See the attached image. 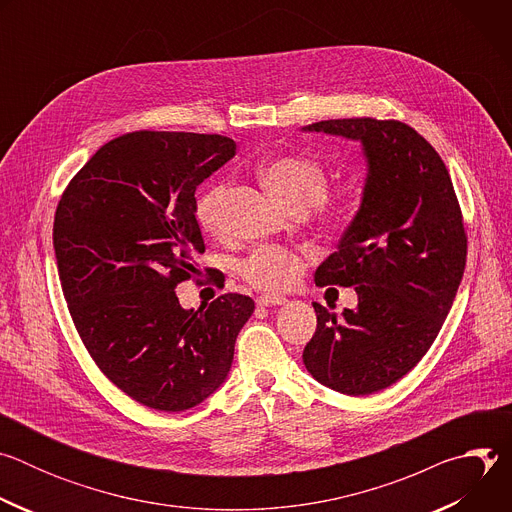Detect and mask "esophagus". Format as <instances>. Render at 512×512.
I'll return each instance as SVG.
<instances>
[{"instance_id":"obj_1","label":"esophagus","mask_w":512,"mask_h":512,"mask_svg":"<svg viewBox=\"0 0 512 512\" xmlns=\"http://www.w3.org/2000/svg\"><path fill=\"white\" fill-rule=\"evenodd\" d=\"M285 302L287 300L283 296H275V294H265V296L257 298V306H263V308H267V306H281Z\"/></svg>"}]
</instances>
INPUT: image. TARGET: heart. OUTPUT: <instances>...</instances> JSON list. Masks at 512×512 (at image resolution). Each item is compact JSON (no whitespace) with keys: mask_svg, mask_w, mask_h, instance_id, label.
<instances>
[{"mask_svg":"<svg viewBox=\"0 0 512 512\" xmlns=\"http://www.w3.org/2000/svg\"><path fill=\"white\" fill-rule=\"evenodd\" d=\"M261 178L269 194L287 210H310L316 208L320 223L328 229H346L358 214L360 198L354 192H340L326 196L328 172L310 156L287 154L269 160L261 168ZM229 188L225 184H214L204 188L194 204L198 223L216 233L223 229V204ZM300 257L283 247L263 245L257 247L249 257L239 263L241 277L257 289L277 291L294 283L300 275Z\"/></svg>","mask_w":512,"mask_h":512,"instance_id":"heart-1","label":"heart"}]
</instances>
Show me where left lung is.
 <instances>
[{
    "label": "left lung",
    "instance_id": "obj_1",
    "mask_svg": "<svg viewBox=\"0 0 512 512\" xmlns=\"http://www.w3.org/2000/svg\"><path fill=\"white\" fill-rule=\"evenodd\" d=\"M362 143L369 174L352 225L318 269V285H354L356 310L312 304L318 328L304 364L322 385L371 395L425 356L454 304L468 237L452 178L431 143L395 119H328L306 127Z\"/></svg>",
    "mask_w": 512,
    "mask_h": 512
}]
</instances>
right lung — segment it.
Instances as JSON below:
<instances>
[{
    "label": "right lung",
    "mask_w": 512,
    "mask_h": 512,
    "mask_svg": "<svg viewBox=\"0 0 512 512\" xmlns=\"http://www.w3.org/2000/svg\"><path fill=\"white\" fill-rule=\"evenodd\" d=\"M235 152L225 135L125 133L56 206L52 243L70 318L101 373L145 407L174 413L210 397L255 310L241 294L184 310L174 291L204 253L196 186Z\"/></svg>",
    "instance_id": "add662e5"
}]
</instances>
